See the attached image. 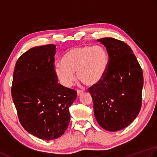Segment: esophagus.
<instances>
[{
    "instance_id": "34e87169",
    "label": "esophagus",
    "mask_w": 157,
    "mask_h": 157,
    "mask_svg": "<svg viewBox=\"0 0 157 157\" xmlns=\"http://www.w3.org/2000/svg\"><path fill=\"white\" fill-rule=\"evenodd\" d=\"M83 93H84V91L83 90H81V89H78L77 90V95H82Z\"/></svg>"
}]
</instances>
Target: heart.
<instances>
[{
  "label": "heart",
  "instance_id": "heart-1",
  "mask_svg": "<svg viewBox=\"0 0 157 157\" xmlns=\"http://www.w3.org/2000/svg\"><path fill=\"white\" fill-rule=\"evenodd\" d=\"M61 62L62 64L55 66L54 72L63 87H70L73 85L76 72L80 80L92 85L104 76L108 66V56L101 46H78L67 51Z\"/></svg>",
  "mask_w": 157,
  "mask_h": 157
}]
</instances>
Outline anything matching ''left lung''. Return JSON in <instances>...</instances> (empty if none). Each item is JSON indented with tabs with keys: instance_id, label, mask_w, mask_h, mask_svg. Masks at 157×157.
<instances>
[{
	"instance_id": "left-lung-1",
	"label": "left lung",
	"mask_w": 157,
	"mask_h": 157,
	"mask_svg": "<svg viewBox=\"0 0 157 157\" xmlns=\"http://www.w3.org/2000/svg\"><path fill=\"white\" fill-rule=\"evenodd\" d=\"M98 41L106 47L108 66L104 77L88 91L99 124L117 132L132 123L141 109L143 72L132 49L123 41L110 37Z\"/></svg>"
}]
</instances>
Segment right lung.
Listing matches in <instances>:
<instances>
[{
    "label": "right lung",
    "mask_w": 157,
    "mask_h": 157,
    "mask_svg": "<svg viewBox=\"0 0 157 157\" xmlns=\"http://www.w3.org/2000/svg\"><path fill=\"white\" fill-rule=\"evenodd\" d=\"M55 44L32 48L19 57L13 76L11 96L20 122L38 138L52 140L64 133L75 89L57 82L54 72Z\"/></svg>",
    "instance_id": "right-lung-1"
}]
</instances>
